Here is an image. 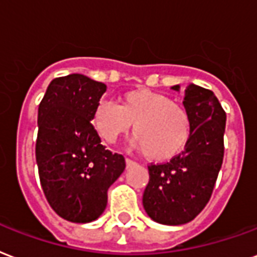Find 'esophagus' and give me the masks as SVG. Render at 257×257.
Here are the masks:
<instances>
[{"mask_svg": "<svg viewBox=\"0 0 257 257\" xmlns=\"http://www.w3.org/2000/svg\"><path fill=\"white\" fill-rule=\"evenodd\" d=\"M125 163H126V168L132 167L133 164H136V163H135V162H133V160L128 159V158H126V159H125Z\"/></svg>", "mask_w": 257, "mask_h": 257, "instance_id": "1", "label": "esophagus"}]
</instances>
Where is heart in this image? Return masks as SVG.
<instances>
[{
  "mask_svg": "<svg viewBox=\"0 0 257 257\" xmlns=\"http://www.w3.org/2000/svg\"><path fill=\"white\" fill-rule=\"evenodd\" d=\"M132 124L135 146L156 163L179 156L194 132L193 115L185 105L148 89L126 91L120 105L101 101L93 113L94 128L107 143L126 135Z\"/></svg>",
  "mask_w": 257,
  "mask_h": 257,
  "instance_id": "heart-1",
  "label": "heart"
}]
</instances>
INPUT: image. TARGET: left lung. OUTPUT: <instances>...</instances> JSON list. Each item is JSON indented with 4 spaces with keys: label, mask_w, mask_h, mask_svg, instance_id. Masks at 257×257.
Masks as SVG:
<instances>
[{
    "label": "left lung",
    "mask_w": 257,
    "mask_h": 257,
    "mask_svg": "<svg viewBox=\"0 0 257 257\" xmlns=\"http://www.w3.org/2000/svg\"><path fill=\"white\" fill-rule=\"evenodd\" d=\"M183 105L193 115V137L179 156L148 166L150 182L143 194L147 214L163 225L187 224L203 210L224 160L226 114L214 93L190 83Z\"/></svg>",
    "instance_id": "8db88e82"
}]
</instances>
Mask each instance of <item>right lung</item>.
I'll return each instance as SVG.
<instances>
[{
  "mask_svg": "<svg viewBox=\"0 0 257 257\" xmlns=\"http://www.w3.org/2000/svg\"><path fill=\"white\" fill-rule=\"evenodd\" d=\"M106 85L82 74L55 78L39 105L36 163L50 206L64 220H97L107 189L125 170L122 155L111 154L90 121Z\"/></svg>",
  "mask_w": 257,
  "mask_h": 257,
  "instance_id": "add662e5",
  "label": "right lung"
}]
</instances>
